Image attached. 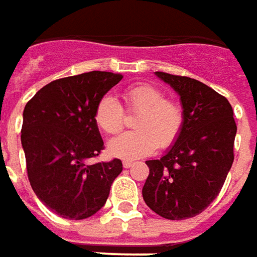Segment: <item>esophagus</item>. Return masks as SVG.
Masks as SVG:
<instances>
[{
	"label": "esophagus",
	"instance_id": "34e87169",
	"mask_svg": "<svg viewBox=\"0 0 257 257\" xmlns=\"http://www.w3.org/2000/svg\"><path fill=\"white\" fill-rule=\"evenodd\" d=\"M133 166H134V163H133V162H130V161L123 162V167H124V169H130V167H133Z\"/></svg>",
	"mask_w": 257,
	"mask_h": 257
}]
</instances>
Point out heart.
I'll return each mask as SVG.
<instances>
[{"label":"heart","instance_id":"b5f03b06","mask_svg":"<svg viewBox=\"0 0 257 257\" xmlns=\"http://www.w3.org/2000/svg\"><path fill=\"white\" fill-rule=\"evenodd\" d=\"M121 98L123 108L114 98L105 95L94 110L95 124L109 136L117 134L124 127V112L137 114L133 120L136 130L109 143L108 149L113 156L138 159L152 154L156 148H169L177 141L185 123L184 108L178 101L167 98L159 87L147 83L125 88Z\"/></svg>","mask_w":257,"mask_h":257}]
</instances>
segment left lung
I'll return each instance as SVG.
<instances>
[{
	"label": "left lung",
	"mask_w": 257,
	"mask_h": 257,
	"mask_svg": "<svg viewBox=\"0 0 257 257\" xmlns=\"http://www.w3.org/2000/svg\"><path fill=\"white\" fill-rule=\"evenodd\" d=\"M181 98L185 123L161 159L147 161L145 203L169 220L195 217L221 191L234 162L236 124L227 98L201 81L156 72Z\"/></svg>",
	"instance_id": "1"
}]
</instances>
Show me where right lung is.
<instances>
[{
  "mask_svg": "<svg viewBox=\"0 0 257 257\" xmlns=\"http://www.w3.org/2000/svg\"><path fill=\"white\" fill-rule=\"evenodd\" d=\"M121 79L94 70L54 80L25 106L21 138L27 177L38 199L63 219L95 214L123 170L116 158L88 162L105 148L94 120L96 103Z\"/></svg>",
  "mask_w": 257,
  "mask_h": 257,
  "instance_id": "1",
  "label": "right lung"
}]
</instances>
